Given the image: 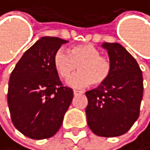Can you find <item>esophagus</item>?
<instances>
[{
    "label": "esophagus",
    "mask_w": 150,
    "mask_h": 150,
    "mask_svg": "<svg viewBox=\"0 0 150 150\" xmlns=\"http://www.w3.org/2000/svg\"><path fill=\"white\" fill-rule=\"evenodd\" d=\"M84 92H83L82 91H77V89H74L73 91V94L74 95H79V94H83Z\"/></svg>",
    "instance_id": "1"
}]
</instances>
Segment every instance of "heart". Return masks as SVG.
Returning <instances> with one entry per match:
<instances>
[{
    "mask_svg": "<svg viewBox=\"0 0 150 150\" xmlns=\"http://www.w3.org/2000/svg\"><path fill=\"white\" fill-rule=\"evenodd\" d=\"M54 67L62 80H68L78 67L80 72L68 82L73 88L100 86L107 81L112 70L110 59L101 56L100 50L91 44L73 46L67 53L59 50L54 56Z\"/></svg>",
    "mask_w": 150,
    "mask_h": 150,
    "instance_id": "b5f03b06",
    "label": "heart"
}]
</instances>
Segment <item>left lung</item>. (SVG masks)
Returning <instances> with one entry per match:
<instances>
[{
    "mask_svg": "<svg viewBox=\"0 0 150 150\" xmlns=\"http://www.w3.org/2000/svg\"><path fill=\"white\" fill-rule=\"evenodd\" d=\"M112 64L104 84L86 92L88 125L97 136L117 137L126 133L140 115L143 73L132 56L120 43L105 42Z\"/></svg>",
    "mask_w": 150,
    "mask_h": 150,
    "instance_id": "left-lung-1",
    "label": "left lung"
}]
</instances>
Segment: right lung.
Instances as JSON below:
<instances>
[{
	"mask_svg": "<svg viewBox=\"0 0 150 150\" xmlns=\"http://www.w3.org/2000/svg\"><path fill=\"white\" fill-rule=\"evenodd\" d=\"M67 41L44 36L24 53L11 72L7 103L15 128L35 140L51 138L61 128L73 91L63 87L54 56Z\"/></svg>",
	"mask_w": 150,
	"mask_h": 150,
	"instance_id": "1",
	"label": "right lung"
}]
</instances>
